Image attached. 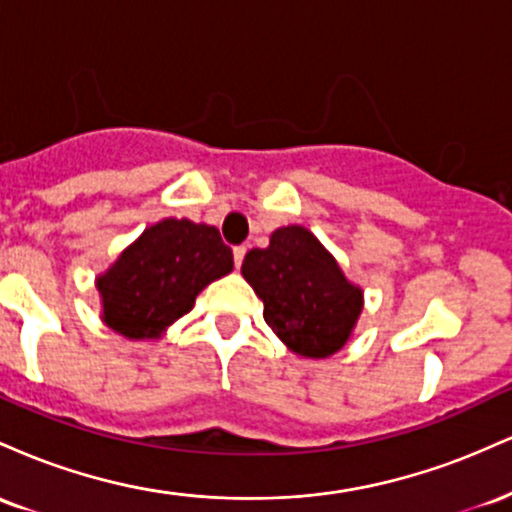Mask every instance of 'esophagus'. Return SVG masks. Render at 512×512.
I'll use <instances>...</instances> for the list:
<instances>
[{
  "label": "esophagus",
  "mask_w": 512,
  "mask_h": 512,
  "mask_svg": "<svg viewBox=\"0 0 512 512\" xmlns=\"http://www.w3.org/2000/svg\"><path fill=\"white\" fill-rule=\"evenodd\" d=\"M245 248H236L233 250V262H236V269H240V264H243V260H245Z\"/></svg>",
  "instance_id": "obj_1"
}]
</instances>
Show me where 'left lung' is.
Instances as JSON below:
<instances>
[{"mask_svg":"<svg viewBox=\"0 0 512 512\" xmlns=\"http://www.w3.org/2000/svg\"><path fill=\"white\" fill-rule=\"evenodd\" d=\"M240 274L262 298L264 322L296 356L330 358L354 334L363 289L305 226L276 228L267 248L245 255Z\"/></svg>","mask_w":512,"mask_h":512,"instance_id":"8db88e82","label":"left lung"}]
</instances>
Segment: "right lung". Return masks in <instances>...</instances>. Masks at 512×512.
Masks as SVG:
<instances>
[{
    "label": "right lung",
    "mask_w": 512,
    "mask_h": 512,
    "mask_svg": "<svg viewBox=\"0 0 512 512\" xmlns=\"http://www.w3.org/2000/svg\"><path fill=\"white\" fill-rule=\"evenodd\" d=\"M231 272L233 252L214 226L163 219L96 276L101 320L132 342L158 339L211 281Z\"/></svg>",
    "instance_id": "add662e5"
}]
</instances>
